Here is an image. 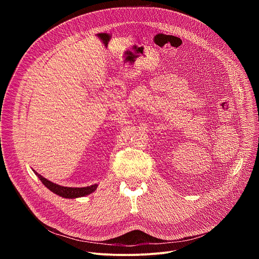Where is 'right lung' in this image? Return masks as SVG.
I'll list each match as a JSON object with an SVG mask.
<instances>
[{
  "label": "right lung",
  "instance_id": "add662e5",
  "mask_svg": "<svg viewBox=\"0 0 259 259\" xmlns=\"http://www.w3.org/2000/svg\"><path fill=\"white\" fill-rule=\"evenodd\" d=\"M32 171L36 176L40 178V180L43 182V184L48 190H50L52 193H54L57 196L62 197L64 199H76V198H81V197L88 196V195L92 194L93 192H95L97 187H98V184H92V186L84 187V188L62 187V186H59V184H56V183L46 179L45 177H43L41 174H39L38 172H35L34 170H32Z\"/></svg>",
  "mask_w": 259,
  "mask_h": 259
}]
</instances>
